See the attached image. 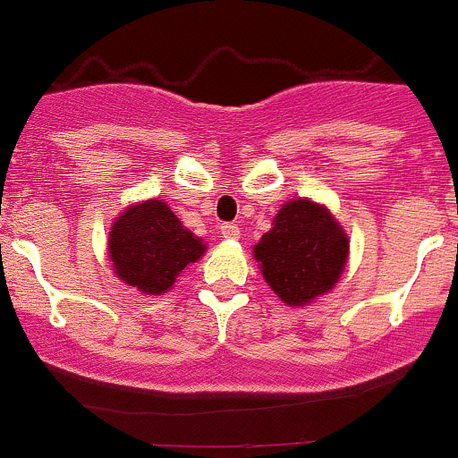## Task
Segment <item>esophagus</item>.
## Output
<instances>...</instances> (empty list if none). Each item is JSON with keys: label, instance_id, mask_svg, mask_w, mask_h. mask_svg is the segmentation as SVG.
Listing matches in <instances>:
<instances>
[{"label": "esophagus", "instance_id": "1", "mask_svg": "<svg viewBox=\"0 0 458 458\" xmlns=\"http://www.w3.org/2000/svg\"><path fill=\"white\" fill-rule=\"evenodd\" d=\"M220 233H223V238H227V240H238L240 238V227H238V225H233V223L223 225V227H220Z\"/></svg>", "mask_w": 458, "mask_h": 458}]
</instances>
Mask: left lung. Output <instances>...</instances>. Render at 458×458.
Returning <instances> with one entry per match:
<instances>
[{
	"label": "left lung",
	"instance_id": "8db88e82",
	"mask_svg": "<svg viewBox=\"0 0 458 458\" xmlns=\"http://www.w3.org/2000/svg\"><path fill=\"white\" fill-rule=\"evenodd\" d=\"M264 279L290 308L308 306L341 282L349 238L326 205L293 199L275 214L273 227L253 247Z\"/></svg>",
	"mask_w": 458,
	"mask_h": 458
}]
</instances>
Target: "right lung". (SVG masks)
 I'll return each instance as SVG.
<instances>
[{"instance_id": "1", "label": "right lung", "mask_w": 458, "mask_h": 458, "mask_svg": "<svg viewBox=\"0 0 458 458\" xmlns=\"http://www.w3.org/2000/svg\"><path fill=\"white\" fill-rule=\"evenodd\" d=\"M106 249L120 282L144 294H164L203 258L208 244L183 227L168 203L148 199L129 205L113 220Z\"/></svg>"}]
</instances>
